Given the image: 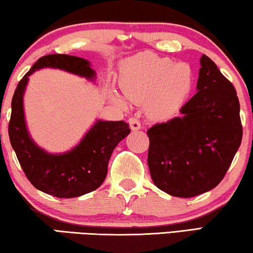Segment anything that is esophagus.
<instances>
[{
    "label": "esophagus",
    "mask_w": 253,
    "mask_h": 253,
    "mask_svg": "<svg viewBox=\"0 0 253 253\" xmlns=\"http://www.w3.org/2000/svg\"><path fill=\"white\" fill-rule=\"evenodd\" d=\"M129 124H130V127L132 130H139L141 127L140 121H139L137 118H130L129 119Z\"/></svg>",
    "instance_id": "34e87169"
}]
</instances>
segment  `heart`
<instances>
[{"instance_id": "b5f03b06", "label": "heart", "mask_w": 253, "mask_h": 253, "mask_svg": "<svg viewBox=\"0 0 253 253\" xmlns=\"http://www.w3.org/2000/svg\"><path fill=\"white\" fill-rule=\"evenodd\" d=\"M120 81L127 99L146 101L149 115L167 119L187 99L193 86V73L187 64H173L169 58L145 52L124 61ZM114 97L126 104L119 94Z\"/></svg>"}]
</instances>
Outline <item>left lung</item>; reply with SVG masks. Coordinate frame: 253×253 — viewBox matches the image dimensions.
Instances as JSON below:
<instances>
[{
  "label": "left lung",
  "instance_id": "left-lung-1",
  "mask_svg": "<svg viewBox=\"0 0 253 253\" xmlns=\"http://www.w3.org/2000/svg\"><path fill=\"white\" fill-rule=\"evenodd\" d=\"M200 63L197 92L181 107L182 116L147 130L154 184L185 199L222 180L243 134L235 87L206 54Z\"/></svg>",
  "mask_w": 253,
  "mask_h": 253
}]
</instances>
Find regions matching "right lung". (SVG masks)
Wrapping results in <instances>:
<instances>
[{
    "mask_svg": "<svg viewBox=\"0 0 253 253\" xmlns=\"http://www.w3.org/2000/svg\"><path fill=\"white\" fill-rule=\"evenodd\" d=\"M44 67L63 69L90 81L96 80L90 61L83 58L58 53L40 58L20 80L13 93L9 122L10 142L21 169L35 188L60 199L78 197L100 187L107 175L113 151L131 130L124 121L98 120L71 151L51 154L39 147L26 126L24 93L29 75Z\"/></svg>",
    "mask_w": 253,
    "mask_h": 253,
    "instance_id": "1",
    "label": "right lung"
}]
</instances>
